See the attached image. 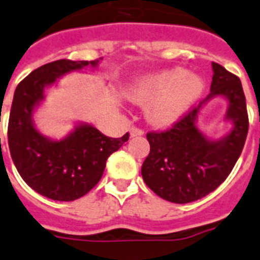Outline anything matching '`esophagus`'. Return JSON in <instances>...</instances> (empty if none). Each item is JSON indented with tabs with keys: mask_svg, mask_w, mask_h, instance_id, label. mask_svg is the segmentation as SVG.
Here are the masks:
<instances>
[{
	"mask_svg": "<svg viewBox=\"0 0 260 260\" xmlns=\"http://www.w3.org/2000/svg\"><path fill=\"white\" fill-rule=\"evenodd\" d=\"M129 132H131V137L143 136V135H144V131L141 129V128H137V126H132Z\"/></svg>",
	"mask_w": 260,
	"mask_h": 260,
	"instance_id": "obj_1",
	"label": "esophagus"
}]
</instances>
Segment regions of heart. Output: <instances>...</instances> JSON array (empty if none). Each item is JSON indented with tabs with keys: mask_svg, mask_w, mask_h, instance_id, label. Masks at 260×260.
Here are the masks:
<instances>
[{
	"mask_svg": "<svg viewBox=\"0 0 260 260\" xmlns=\"http://www.w3.org/2000/svg\"><path fill=\"white\" fill-rule=\"evenodd\" d=\"M184 75L183 69L164 71L148 76L131 89V99L147 103L145 113L152 124L170 125L179 119L202 92V81L195 76Z\"/></svg>",
	"mask_w": 260,
	"mask_h": 260,
	"instance_id": "obj_1",
	"label": "heart"
}]
</instances>
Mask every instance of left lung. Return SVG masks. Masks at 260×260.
<instances>
[{"label":"left lung","instance_id":"1","mask_svg":"<svg viewBox=\"0 0 260 260\" xmlns=\"http://www.w3.org/2000/svg\"><path fill=\"white\" fill-rule=\"evenodd\" d=\"M214 76L207 99L224 95L230 105L226 117L233 120L232 134L218 142L207 141L197 129L198 107L191 108L161 132H148L151 151L141 167L145 184L171 203H191L218 188L239 159L248 132L246 97L239 77L212 62Z\"/></svg>","mask_w":260,"mask_h":260}]
</instances>
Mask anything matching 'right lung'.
<instances>
[{"label": "right lung", "mask_w": 260, "mask_h": 260, "mask_svg": "<svg viewBox=\"0 0 260 260\" xmlns=\"http://www.w3.org/2000/svg\"><path fill=\"white\" fill-rule=\"evenodd\" d=\"M97 64L99 60L48 62L27 75L14 92L8 124L10 155L25 183L52 200L72 202L86 195L100 181L107 159L129 139L128 132L115 139L82 124L64 140L53 141L31 123L46 85L68 72Z\"/></svg>", "instance_id": "obj_1"}]
</instances>
